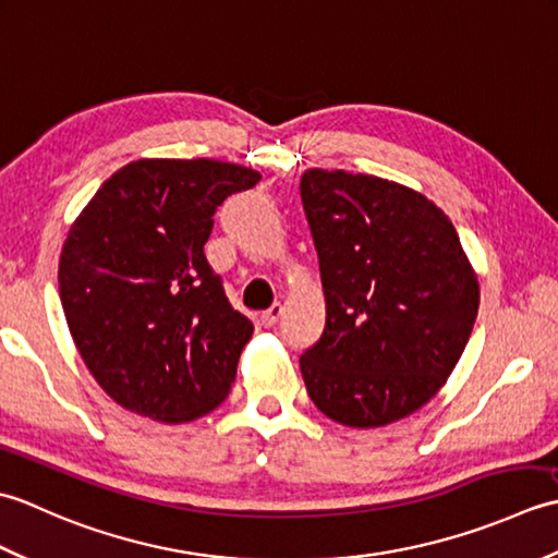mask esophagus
<instances>
[{"instance_id":"34e87169","label":"esophagus","mask_w":558,"mask_h":558,"mask_svg":"<svg viewBox=\"0 0 558 558\" xmlns=\"http://www.w3.org/2000/svg\"><path fill=\"white\" fill-rule=\"evenodd\" d=\"M280 316H282V306H280V304H272L268 312L260 314V326L272 328V326H276V324L280 322Z\"/></svg>"}]
</instances>
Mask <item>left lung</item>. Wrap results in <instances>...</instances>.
Returning a JSON list of instances; mask_svg holds the SVG:
<instances>
[{
  "mask_svg": "<svg viewBox=\"0 0 558 558\" xmlns=\"http://www.w3.org/2000/svg\"><path fill=\"white\" fill-rule=\"evenodd\" d=\"M300 189L326 298L322 340L300 357L306 393L338 424H393L456 369L477 272L446 213L405 184L312 168Z\"/></svg>",
  "mask_w": 558,
  "mask_h": 558,
  "instance_id": "obj_1",
  "label": "left lung"
}]
</instances>
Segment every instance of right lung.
<instances>
[{
  "label": "right lung",
  "mask_w": 558,
  "mask_h": 558,
  "mask_svg": "<svg viewBox=\"0 0 558 558\" xmlns=\"http://www.w3.org/2000/svg\"><path fill=\"white\" fill-rule=\"evenodd\" d=\"M260 172L220 160L141 158L71 222L59 298L83 364L117 405L184 424L228 398L254 326L204 254L225 198Z\"/></svg>",
  "instance_id": "obj_1"
}]
</instances>
